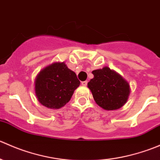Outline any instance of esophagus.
I'll use <instances>...</instances> for the list:
<instances>
[{"instance_id": "1", "label": "esophagus", "mask_w": 160, "mask_h": 160, "mask_svg": "<svg viewBox=\"0 0 160 160\" xmlns=\"http://www.w3.org/2000/svg\"><path fill=\"white\" fill-rule=\"evenodd\" d=\"M88 82L87 81V80H85V81H82L81 82V84L83 85V86H87V85H88Z\"/></svg>"}]
</instances>
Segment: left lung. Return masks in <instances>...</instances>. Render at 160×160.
Instances as JSON below:
<instances>
[{"label":"left lung","mask_w":160,"mask_h":160,"mask_svg":"<svg viewBox=\"0 0 160 160\" xmlns=\"http://www.w3.org/2000/svg\"><path fill=\"white\" fill-rule=\"evenodd\" d=\"M92 73L93 78L88 86L100 107L108 111L117 110L126 103L130 88L122 76L108 67L93 70Z\"/></svg>","instance_id":"8db88e82"}]
</instances>
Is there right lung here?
<instances>
[{"mask_svg":"<svg viewBox=\"0 0 160 160\" xmlns=\"http://www.w3.org/2000/svg\"><path fill=\"white\" fill-rule=\"evenodd\" d=\"M80 84L75 72L64 62H55L38 75L35 80V94L45 107L59 109L69 102Z\"/></svg>","mask_w":160,"mask_h":160,"instance_id":"add662e5","label":"right lung"}]
</instances>
